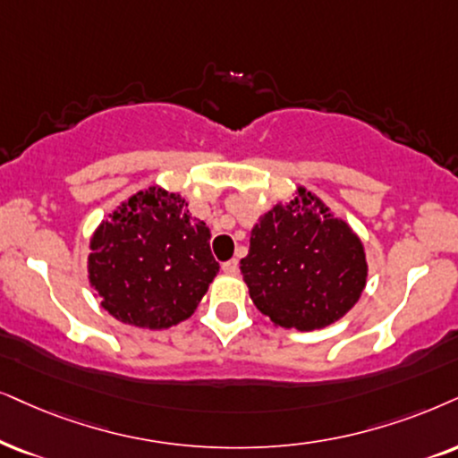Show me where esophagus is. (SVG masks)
Masks as SVG:
<instances>
[{
	"label": "esophagus",
	"instance_id": "obj_1",
	"mask_svg": "<svg viewBox=\"0 0 458 458\" xmlns=\"http://www.w3.org/2000/svg\"><path fill=\"white\" fill-rule=\"evenodd\" d=\"M222 270L225 275H236V272H239V262H236V259H228V262L222 264Z\"/></svg>",
	"mask_w": 458,
	"mask_h": 458
}]
</instances>
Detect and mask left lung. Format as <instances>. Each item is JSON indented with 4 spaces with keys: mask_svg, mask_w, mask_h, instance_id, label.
<instances>
[{
    "mask_svg": "<svg viewBox=\"0 0 458 458\" xmlns=\"http://www.w3.org/2000/svg\"><path fill=\"white\" fill-rule=\"evenodd\" d=\"M249 296L275 326L321 329L344 317L366 287L361 241L315 194L276 205L253 225L241 259Z\"/></svg>",
    "mask_w": 458,
    "mask_h": 458,
    "instance_id": "obj_1",
    "label": "left lung"
}]
</instances>
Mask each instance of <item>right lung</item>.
I'll return each mask as SVG.
<instances>
[{"label":"right lung","mask_w":458,"mask_h":458,"mask_svg":"<svg viewBox=\"0 0 458 458\" xmlns=\"http://www.w3.org/2000/svg\"><path fill=\"white\" fill-rule=\"evenodd\" d=\"M209 241V228L190 217L186 199L143 190L92 234L90 285L118 321L171 327L192 315L217 275Z\"/></svg>","instance_id":"1"}]
</instances>
